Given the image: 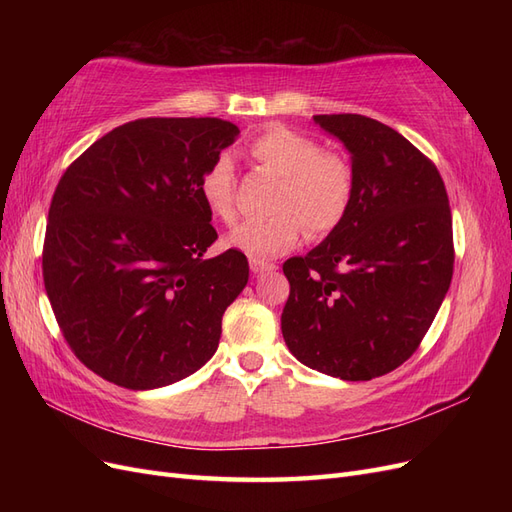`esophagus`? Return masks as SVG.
<instances>
[{
  "label": "esophagus",
  "mask_w": 512,
  "mask_h": 512,
  "mask_svg": "<svg viewBox=\"0 0 512 512\" xmlns=\"http://www.w3.org/2000/svg\"><path fill=\"white\" fill-rule=\"evenodd\" d=\"M250 269H252L254 273H265V271H275L277 265H275V262H269V260L252 258V260H250Z\"/></svg>",
  "instance_id": "obj_1"
}]
</instances>
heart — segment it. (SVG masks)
<instances>
[{
    "label": "heart",
    "mask_w": 512,
    "mask_h": 512,
    "mask_svg": "<svg viewBox=\"0 0 512 512\" xmlns=\"http://www.w3.org/2000/svg\"><path fill=\"white\" fill-rule=\"evenodd\" d=\"M250 153L282 177L271 200L275 213L239 224L228 235V245L252 258H271L297 245L305 230L320 239L344 222L354 196V173L342 153L322 149L316 138L284 126L256 136ZM200 198L218 220H237V175L228 156H218L205 170Z\"/></svg>",
    "instance_id": "1"
}]
</instances>
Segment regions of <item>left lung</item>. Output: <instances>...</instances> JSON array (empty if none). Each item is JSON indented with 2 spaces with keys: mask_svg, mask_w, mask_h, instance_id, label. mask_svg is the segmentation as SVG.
<instances>
[{
  "mask_svg": "<svg viewBox=\"0 0 512 512\" xmlns=\"http://www.w3.org/2000/svg\"><path fill=\"white\" fill-rule=\"evenodd\" d=\"M352 153L344 222L284 262L288 350L322 374L371 380L421 346L451 286L455 245L444 181L425 153L363 115H314Z\"/></svg>",
  "mask_w": 512,
  "mask_h": 512,
  "instance_id": "obj_1",
  "label": "left lung"
}]
</instances>
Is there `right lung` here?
<instances>
[{
  "instance_id": "right-lung-1",
  "label": "right lung",
  "mask_w": 512,
  "mask_h": 512,
  "mask_svg": "<svg viewBox=\"0 0 512 512\" xmlns=\"http://www.w3.org/2000/svg\"><path fill=\"white\" fill-rule=\"evenodd\" d=\"M239 128L218 117L136 119L61 175L42 247L46 297L70 350L123 389L188 378L218 350L222 316L245 288L239 250L200 198L205 170Z\"/></svg>"
}]
</instances>
